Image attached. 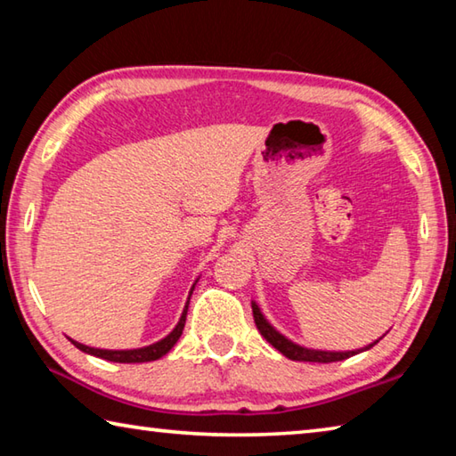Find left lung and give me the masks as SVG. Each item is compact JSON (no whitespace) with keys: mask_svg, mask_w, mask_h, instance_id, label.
Returning <instances> with one entry per match:
<instances>
[{"mask_svg":"<svg viewBox=\"0 0 456 456\" xmlns=\"http://www.w3.org/2000/svg\"><path fill=\"white\" fill-rule=\"evenodd\" d=\"M252 314H254V322H256V329L258 332L265 337L270 345H273L278 353H282L286 358H290V361H298V362H338V361H345V358H350L354 356L358 353H362V350H369L372 348L377 342H372V345H369L366 348H361V350H348V353H326V350H310V348H305V346H298L294 345V342H290L289 338H284L281 332H276L273 326H270L266 322V318L262 316L260 308L254 305L252 302Z\"/></svg>","mask_w":456,"mask_h":456,"instance_id":"8db88e82","label":"left lung"}]
</instances>
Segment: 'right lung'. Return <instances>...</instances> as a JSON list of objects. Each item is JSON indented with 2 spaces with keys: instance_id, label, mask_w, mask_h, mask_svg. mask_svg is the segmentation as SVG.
Returning <instances> with one entry per match:
<instances>
[{
  "instance_id": "right-lung-1",
  "label": "right lung",
  "mask_w": 456,
  "mask_h": 456,
  "mask_svg": "<svg viewBox=\"0 0 456 456\" xmlns=\"http://www.w3.org/2000/svg\"><path fill=\"white\" fill-rule=\"evenodd\" d=\"M191 290H194V286H191ZM190 290V294H191ZM188 305H190V298L186 302V306H183V313L180 322L175 324V329L167 334L166 338H162L156 345H150V346H143V348H135V350H102V348H92V346H86V345H79V342H74V346L84 350L87 354H94L98 358H106V361L111 362H151V361H158V358H162L164 354H167L172 350V346L178 342V338L182 337V330H183V324H186V314H188Z\"/></svg>"
}]
</instances>
